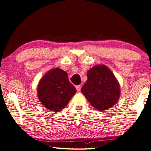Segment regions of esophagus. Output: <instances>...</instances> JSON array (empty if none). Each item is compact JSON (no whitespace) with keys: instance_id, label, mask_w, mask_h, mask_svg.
Masks as SVG:
<instances>
[{"instance_id":"obj_1","label":"esophagus","mask_w":151,"mask_h":151,"mask_svg":"<svg viewBox=\"0 0 151 151\" xmlns=\"http://www.w3.org/2000/svg\"><path fill=\"white\" fill-rule=\"evenodd\" d=\"M76 89H77V92H79V91H81V86L80 85H79V86H76Z\"/></svg>"}]
</instances>
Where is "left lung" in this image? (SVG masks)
<instances>
[{
    "label": "left lung",
    "mask_w": 151,
    "mask_h": 151,
    "mask_svg": "<svg viewBox=\"0 0 151 151\" xmlns=\"http://www.w3.org/2000/svg\"><path fill=\"white\" fill-rule=\"evenodd\" d=\"M88 80L81 89L92 106L99 111L106 110L120 98V87L113 72L104 65H98L88 71Z\"/></svg>",
    "instance_id": "left-lung-1"
}]
</instances>
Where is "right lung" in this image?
Segmentation results:
<instances>
[{"mask_svg": "<svg viewBox=\"0 0 151 151\" xmlns=\"http://www.w3.org/2000/svg\"><path fill=\"white\" fill-rule=\"evenodd\" d=\"M38 97L43 106L53 111L64 108L76 93L66 72L59 68L47 72L39 82Z\"/></svg>", "mask_w": 151, "mask_h": 151, "instance_id": "1", "label": "right lung"}]
</instances>
